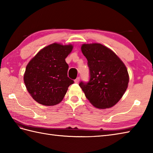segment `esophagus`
Instances as JSON below:
<instances>
[{"instance_id":"1","label":"esophagus","mask_w":153,"mask_h":153,"mask_svg":"<svg viewBox=\"0 0 153 153\" xmlns=\"http://www.w3.org/2000/svg\"><path fill=\"white\" fill-rule=\"evenodd\" d=\"M79 81H80V77H77V78L74 80V82L76 83H77L79 82Z\"/></svg>"}]
</instances>
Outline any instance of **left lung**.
<instances>
[{
	"label": "left lung",
	"instance_id": "1",
	"mask_svg": "<svg viewBox=\"0 0 153 153\" xmlns=\"http://www.w3.org/2000/svg\"><path fill=\"white\" fill-rule=\"evenodd\" d=\"M81 49L88 62L90 79L87 83L81 82L79 85L96 108H111L128 88L129 74L125 64L101 44H83Z\"/></svg>",
	"mask_w": 153,
	"mask_h": 153
}]
</instances>
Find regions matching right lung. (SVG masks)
<instances>
[{
  "mask_svg": "<svg viewBox=\"0 0 153 153\" xmlns=\"http://www.w3.org/2000/svg\"><path fill=\"white\" fill-rule=\"evenodd\" d=\"M73 45L54 43L44 47L32 58L24 76L27 91L35 101L45 106L60 103L74 81L68 77L65 58Z\"/></svg>",
  "mask_w": 153,
  "mask_h": 153,
  "instance_id": "right-lung-1",
  "label": "right lung"
}]
</instances>
